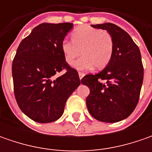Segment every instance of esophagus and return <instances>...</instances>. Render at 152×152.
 Wrapping results in <instances>:
<instances>
[{"instance_id": "obj_1", "label": "esophagus", "mask_w": 152, "mask_h": 152, "mask_svg": "<svg viewBox=\"0 0 152 152\" xmlns=\"http://www.w3.org/2000/svg\"><path fill=\"white\" fill-rule=\"evenodd\" d=\"M79 79H81L84 76H85V73H82V72H79Z\"/></svg>"}]
</instances>
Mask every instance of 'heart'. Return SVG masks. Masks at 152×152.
Masks as SVG:
<instances>
[{
	"instance_id": "obj_1",
	"label": "heart",
	"mask_w": 152,
	"mask_h": 152,
	"mask_svg": "<svg viewBox=\"0 0 152 152\" xmlns=\"http://www.w3.org/2000/svg\"><path fill=\"white\" fill-rule=\"evenodd\" d=\"M113 39L110 33L91 25L78 27L72 33V40L64 39L61 42L62 53L69 65L79 56L81 50L83 56L74 64L79 70L106 67L113 56Z\"/></svg>"
}]
</instances>
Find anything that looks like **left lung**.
Returning a JSON list of instances; mask_svg holds the SVG:
<instances>
[{"instance_id": "8db88e82", "label": "left lung", "mask_w": 152, "mask_h": 152, "mask_svg": "<svg viewBox=\"0 0 152 152\" xmlns=\"http://www.w3.org/2000/svg\"><path fill=\"white\" fill-rule=\"evenodd\" d=\"M91 26L107 30L114 47L111 60L102 72L81 79L90 88L86 106L96 119L117 123L128 118L139 102L144 78L140 51L130 35L113 23Z\"/></svg>"}]
</instances>
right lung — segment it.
I'll return each instance as SVG.
<instances>
[{"mask_svg": "<svg viewBox=\"0 0 152 152\" xmlns=\"http://www.w3.org/2000/svg\"><path fill=\"white\" fill-rule=\"evenodd\" d=\"M73 23H41L21 41L12 73L15 99L21 111L34 121L57 120L68 97L80 85L79 73L67 64L61 42ZM65 70L59 77L55 74Z\"/></svg>", "mask_w": 152, "mask_h": 152, "instance_id": "1", "label": "right lung"}]
</instances>
